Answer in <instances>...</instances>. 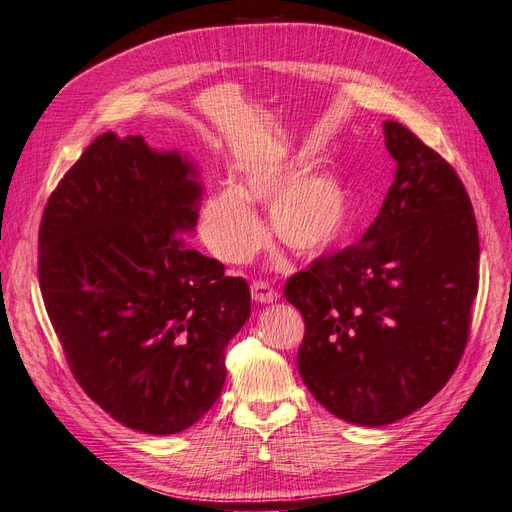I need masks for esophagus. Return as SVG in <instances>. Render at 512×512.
Returning <instances> with one entry per match:
<instances>
[{
  "mask_svg": "<svg viewBox=\"0 0 512 512\" xmlns=\"http://www.w3.org/2000/svg\"><path fill=\"white\" fill-rule=\"evenodd\" d=\"M250 290H252V299L256 303H273V301H277V292L267 282H254L250 286Z\"/></svg>",
  "mask_w": 512,
  "mask_h": 512,
  "instance_id": "1",
  "label": "esophagus"
}]
</instances>
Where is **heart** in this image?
Returning a JSON list of instances; mask_svg holds the SVG:
<instances>
[{"label": "heart", "instance_id": "b5f03b06", "mask_svg": "<svg viewBox=\"0 0 512 512\" xmlns=\"http://www.w3.org/2000/svg\"><path fill=\"white\" fill-rule=\"evenodd\" d=\"M307 160L254 164L235 185L209 192L198 211V232L209 252L224 262L250 260L265 241L250 205L269 203V230L275 241L299 256H320L335 247L350 226L346 185L329 170L306 173Z\"/></svg>", "mask_w": 512, "mask_h": 512}]
</instances>
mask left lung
Instances as JSON below:
<instances>
[{
	"instance_id": "left-lung-1",
	"label": "left lung",
	"mask_w": 512,
	"mask_h": 512,
	"mask_svg": "<svg viewBox=\"0 0 512 512\" xmlns=\"http://www.w3.org/2000/svg\"><path fill=\"white\" fill-rule=\"evenodd\" d=\"M384 143L397 170L378 218L284 288L305 320L309 393L367 427L423 408L453 376L478 292V228L455 168L397 121Z\"/></svg>"
}]
</instances>
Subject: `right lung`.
<instances>
[{
  "label": "right lung",
  "instance_id": "1",
  "mask_svg": "<svg viewBox=\"0 0 512 512\" xmlns=\"http://www.w3.org/2000/svg\"><path fill=\"white\" fill-rule=\"evenodd\" d=\"M203 185L179 151L100 134L46 203L38 275L83 391L130 429L168 436L220 397L250 318L243 277L192 250Z\"/></svg>",
  "mask_w": 512,
  "mask_h": 512
}]
</instances>
